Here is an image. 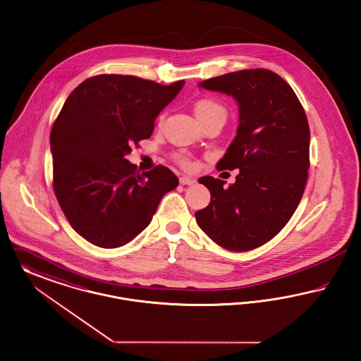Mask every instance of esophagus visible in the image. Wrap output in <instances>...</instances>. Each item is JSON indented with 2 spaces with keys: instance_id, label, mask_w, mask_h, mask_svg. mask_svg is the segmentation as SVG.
<instances>
[{
  "instance_id": "esophagus-1",
  "label": "esophagus",
  "mask_w": 361,
  "mask_h": 361,
  "mask_svg": "<svg viewBox=\"0 0 361 361\" xmlns=\"http://www.w3.org/2000/svg\"><path fill=\"white\" fill-rule=\"evenodd\" d=\"M179 183H180V185H183V186H185V185L191 186V185H194V183H195V180H194L192 178H190V176H180V178H179Z\"/></svg>"
}]
</instances>
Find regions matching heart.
Returning a JSON list of instances; mask_svg holds the SVG:
<instances>
[{
  "mask_svg": "<svg viewBox=\"0 0 361 361\" xmlns=\"http://www.w3.org/2000/svg\"><path fill=\"white\" fill-rule=\"evenodd\" d=\"M194 113L197 115L198 119L204 118V116H208L212 114H223L226 116V110L221 104H219L216 100L213 99H209V97H204V99H200L195 106H194ZM175 160L178 161V164H180L182 167L185 169H190L192 166V161L190 159L189 156L186 154H176L175 156Z\"/></svg>",
  "mask_w": 361,
  "mask_h": 361,
  "instance_id": "b5f03b06",
  "label": "heart"
}]
</instances>
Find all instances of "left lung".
Wrapping results in <instances>:
<instances>
[{"label": "left lung", "mask_w": 361, "mask_h": 361, "mask_svg": "<svg viewBox=\"0 0 361 361\" xmlns=\"http://www.w3.org/2000/svg\"><path fill=\"white\" fill-rule=\"evenodd\" d=\"M200 87L232 95L239 104L238 134L216 166L239 173L229 186L200 178L212 198L195 220L219 246L248 251L273 239L303 197L310 169L307 115L289 84L269 69L213 77Z\"/></svg>", "instance_id": "obj_1"}]
</instances>
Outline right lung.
I'll list each match as a JSON object with an SVG mask.
<instances>
[{"mask_svg":"<svg viewBox=\"0 0 361 361\" xmlns=\"http://www.w3.org/2000/svg\"><path fill=\"white\" fill-rule=\"evenodd\" d=\"M183 84L97 75L68 96L50 133L53 189L69 224L90 243H129L178 186L170 169L140 173L125 154L152 135L156 116Z\"/></svg>","mask_w":361,"mask_h":361,"instance_id":"1","label":"right lung"}]
</instances>
